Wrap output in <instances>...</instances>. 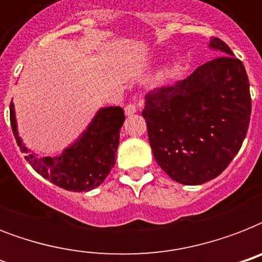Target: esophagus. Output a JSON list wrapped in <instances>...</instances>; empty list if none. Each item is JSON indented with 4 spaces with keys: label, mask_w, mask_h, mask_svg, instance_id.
Here are the masks:
<instances>
[{
    "label": "esophagus",
    "mask_w": 262,
    "mask_h": 262,
    "mask_svg": "<svg viewBox=\"0 0 262 262\" xmlns=\"http://www.w3.org/2000/svg\"><path fill=\"white\" fill-rule=\"evenodd\" d=\"M137 111V106L135 103H129L127 106H125V114L126 115H133Z\"/></svg>",
    "instance_id": "1"
}]
</instances>
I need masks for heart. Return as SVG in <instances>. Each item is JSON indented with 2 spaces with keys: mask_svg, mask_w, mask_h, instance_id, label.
Segmentation results:
<instances>
[{
  "mask_svg": "<svg viewBox=\"0 0 262 262\" xmlns=\"http://www.w3.org/2000/svg\"><path fill=\"white\" fill-rule=\"evenodd\" d=\"M168 73H170V67H168V65H164V67H162L159 71L156 72L155 77H154V83L155 84L163 83L164 80L167 79Z\"/></svg>",
  "mask_w": 262,
  "mask_h": 262,
  "instance_id": "1",
  "label": "heart"
}]
</instances>
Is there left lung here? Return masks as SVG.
<instances>
[{"label": "left lung", "instance_id": "1", "mask_svg": "<svg viewBox=\"0 0 262 262\" xmlns=\"http://www.w3.org/2000/svg\"><path fill=\"white\" fill-rule=\"evenodd\" d=\"M220 57L178 83L145 96L143 117L154 158L182 185H201L226 170L248 133L252 99L244 63L217 38Z\"/></svg>", "mask_w": 262, "mask_h": 262}]
</instances>
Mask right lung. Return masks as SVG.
Here are the masks:
<instances>
[{
	"label": "right lung",
	"mask_w": 262,
	"mask_h": 262,
	"mask_svg": "<svg viewBox=\"0 0 262 262\" xmlns=\"http://www.w3.org/2000/svg\"><path fill=\"white\" fill-rule=\"evenodd\" d=\"M125 113L119 106L100 107L77 139L55 156H39L18 136L13 102L10 103V125L14 139L27 162L43 178L71 191H88L106 179L115 164L119 132Z\"/></svg>",
	"instance_id": "1"
}]
</instances>
